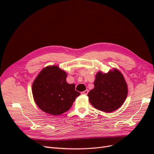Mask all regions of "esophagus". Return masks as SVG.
Segmentation results:
<instances>
[{
	"instance_id": "34e87169",
	"label": "esophagus",
	"mask_w": 154,
	"mask_h": 154,
	"mask_svg": "<svg viewBox=\"0 0 154 154\" xmlns=\"http://www.w3.org/2000/svg\"><path fill=\"white\" fill-rule=\"evenodd\" d=\"M88 93V90H85V91H84V92H82V95H87Z\"/></svg>"
}]
</instances>
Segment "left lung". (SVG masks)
I'll return each instance as SVG.
<instances>
[{
  "label": "left lung",
  "mask_w": 154,
  "mask_h": 154,
  "mask_svg": "<svg viewBox=\"0 0 154 154\" xmlns=\"http://www.w3.org/2000/svg\"><path fill=\"white\" fill-rule=\"evenodd\" d=\"M128 94V86L122 73L113 68L107 73L99 71L94 88L88 92V100L99 110L110 113L122 106Z\"/></svg>",
  "instance_id": "left-lung-1"
}]
</instances>
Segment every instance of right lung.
Listing matches in <instances>:
<instances>
[{"label": "right lung", "mask_w": 154, "mask_h": 154, "mask_svg": "<svg viewBox=\"0 0 154 154\" xmlns=\"http://www.w3.org/2000/svg\"><path fill=\"white\" fill-rule=\"evenodd\" d=\"M67 74L57 66H48L39 72L32 85V92L38 108L52 116L68 111L80 95L74 84L66 81Z\"/></svg>", "instance_id": "add662e5"}]
</instances>
